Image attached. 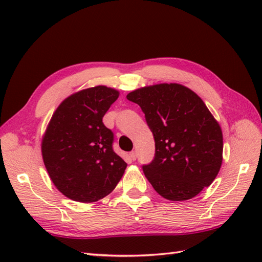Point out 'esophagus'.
<instances>
[{
    "label": "esophagus",
    "instance_id": "34e87169",
    "mask_svg": "<svg viewBox=\"0 0 262 262\" xmlns=\"http://www.w3.org/2000/svg\"><path fill=\"white\" fill-rule=\"evenodd\" d=\"M136 157H137V155H136V152H135V151H132V152L129 153V158H130L133 161L136 160Z\"/></svg>",
    "mask_w": 262,
    "mask_h": 262
}]
</instances>
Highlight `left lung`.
Returning a JSON list of instances; mask_svg holds the SVG:
<instances>
[{"label": "left lung", "instance_id": "1", "mask_svg": "<svg viewBox=\"0 0 262 262\" xmlns=\"http://www.w3.org/2000/svg\"><path fill=\"white\" fill-rule=\"evenodd\" d=\"M145 115L155 142L143 164L153 188L172 202L190 199L214 181L222 165L223 135L204 101L190 89L163 83L127 94Z\"/></svg>", "mask_w": 262, "mask_h": 262}]
</instances>
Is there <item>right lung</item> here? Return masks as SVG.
<instances>
[{"mask_svg":"<svg viewBox=\"0 0 262 262\" xmlns=\"http://www.w3.org/2000/svg\"><path fill=\"white\" fill-rule=\"evenodd\" d=\"M103 85L65 99L55 111L41 143L43 163L66 197L92 203L114 190L127 163L114 151V133L102 118L118 99Z\"/></svg>","mask_w":262,"mask_h":262,"instance_id":"1","label":"right lung"}]
</instances>
